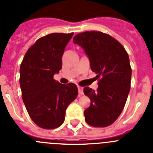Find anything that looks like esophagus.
Masks as SVG:
<instances>
[{
	"instance_id": "34e87169",
	"label": "esophagus",
	"mask_w": 153,
	"mask_h": 153,
	"mask_svg": "<svg viewBox=\"0 0 153 153\" xmlns=\"http://www.w3.org/2000/svg\"><path fill=\"white\" fill-rule=\"evenodd\" d=\"M78 89H79V95H83V87L80 86V85H78Z\"/></svg>"
}]
</instances>
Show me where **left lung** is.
Here are the masks:
<instances>
[{
    "mask_svg": "<svg viewBox=\"0 0 153 153\" xmlns=\"http://www.w3.org/2000/svg\"><path fill=\"white\" fill-rule=\"evenodd\" d=\"M73 42L85 50L99 81L96 91L84 88L91 100L84 111L85 121L96 128L109 126L121 114L130 91L131 68L128 53L114 37L99 31L79 33Z\"/></svg>",
    "mask_w": 153,
    "mask_h": 153,
    "instance_id": "obj_1",
    "label": "left lung"
}]
</instances>
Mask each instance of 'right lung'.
<instances>
[{
  "mask_svg": "<svg viewBox=\"0 0 153 153\" xmlns=\"http://www.w3.org/2000/svg\"><path fill=\"white\" fill-rule=\"evenodd\" d=\"M73 35L54 33L41 37L29 47L21 63L23 102L33 122L44 129L61 126L67 107L79 93L74 83L64 85L53 79L62 68L63 53Z\"/></svg>",
  "mask_w": 153,
  "mask_h": 153,
  "instance_id": "1",
  "label": "right lung"
}]
</instances>
